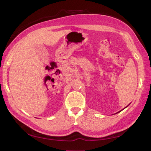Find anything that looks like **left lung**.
<instances>
[{
	"label": "left lung",
	"mask_w": 151,
	"mask_h": 151,
	"mask_svg": "<svg viewBox=\"0 0 151 151\" xmlns=\"http://www.w3.org/2000/svg\"><path fill=\"white\" fill-rule=\"evenodd\" d=\"M129 105H128V106H129ZM128 106H126V107H125L124 108H126L127 107H128ZM124 108H123V110H124ZM121 110V111H118V112H117V113H115V114H117V113H119V112H120V111H122V110Z\"/></svg>",
	"instance_id": "8db88e82"
}]
</instances>
